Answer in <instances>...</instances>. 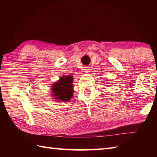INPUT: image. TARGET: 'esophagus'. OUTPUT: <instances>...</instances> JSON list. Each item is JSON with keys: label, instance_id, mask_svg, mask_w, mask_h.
<instances>
[{"label": "esophagus", "instance_id": "obj_1", "mask_svg": "<svg viewBox=\"0 0 157 157\" xmlns=\"http://www.w3.org/2000/svg\"><path fill=\"white\" fill-rule=\"evenodd\" d=\"M84 72H85V73H88L89 72V71H90V68L88 67V66H86V67H84Z\"/></svg>", "mask_w": 157, "mask_h": 157}]
</instances>
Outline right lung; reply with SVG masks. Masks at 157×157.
Wrapping results in <instances>:
<instances>
[{
  "label": "right lung",
  "instance_id": "1",
  "mask_svg": "<svg viewBox=\"0 0 157 157\" xmlns=\"http://www.w3.org/2000/svg\"><path fill=\"white\" fill-rule=\"evenodd\" d=\"M73 77L62 76L52 84L51 96L57 102H69L73 95Z\"/></svg>",
  "mask_w": 157,
  "mask_h": 157
}]
</instances>
